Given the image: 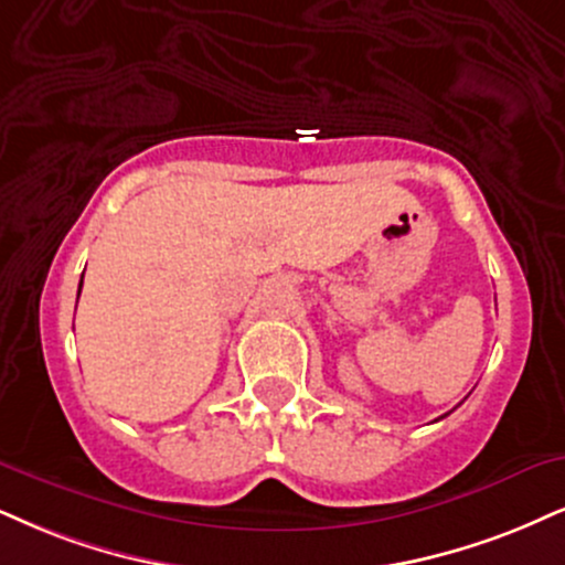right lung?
Returning <instances> with one entry per match:
<instances>
[{
    "mask_svg": "<svg viewBox=\"0 0 565 565\" xmlns=\"http://www.w3.org/2000/svg\"><path fill=\"white\" fill-rule=\"evenodd\" d=\"M81 285H83V280H81ZM78 296H81V288H78Z\"/></svg>",
    "mask_w": 565,
    "mask_h": 565,
    "instance_id": "1",
    "label": "right lung"
}]
</instances>
